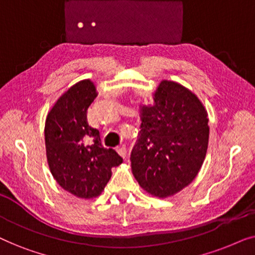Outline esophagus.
<instances>
[{"instance_id": "34e87169", "label": "esophagus", "mask_w": 255, "mask_h": 255, "mask_svg": "<svg viewBox=\"0 0 255 255\" xmlns=\"http://www.w3.org/2000/svg\"><path fill=\"white\" fill-rule=\"evenodd\" d=\"M117 152L122 158H127V147L124 145H122L121 147H117Z\"/></svg>"}]
</instances>
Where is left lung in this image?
I'll return each mask as SVG.
<instances>
[{"label":"left lung","instance_id":"obj_1","mask_svg":"<svg viewBox=\"0 0 255 255\" xmlns=\"http://www.w3.org/2000/svg\"><path fill=\"white\" fill-rule=\"evenodd\" d=\"M140 132L131 152L132 173L142 189L173 196L200 172L209 142V118L198 97L162 80L153 106H140Z\"/></svg>","mask_w":255,"mask_h":255}]
</instances>
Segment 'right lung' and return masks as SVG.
I'll return each mask as SVG.
<instances>
[{
  "label": "right lung",
  "instance_id": "add662e5",
  "mask_svg": "<svg viewBox=\"0 0 255 255\" xmlns=\"http://www.w3.org/2000/svg\"><path fill=\"white\" fill-rule=\"evenodd\" d=\"M95 85L82 80L59 97L45 122V146L51 173L62 189L81 198L102 193L111 168L123 162L114 148L102 145L100 131L87 121L96 99Z\"/></svg>",
  "mask_w": 255,
  "mask_h": 255
}]
</instances>
